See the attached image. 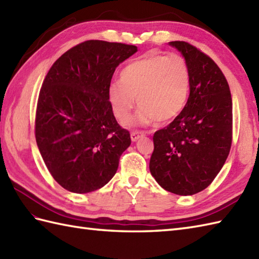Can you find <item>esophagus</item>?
I'll list each match as a JSON object with an SVG mask.
<instances>
[{
	"label": "esophagus",
	"mask_w": 259,
	"mask_h": 259,
	"mask_svg": "<svg viewBox=\"0 0 259 259\" xmlns=\"http://www.w3.org/2000/svg\"><path fill=\"white\" fill-rule=\"evenodd\" d=\"M145 134L141 133V131H133L130 135V138H131V141L133 142H136L137 140H138L139 138H141V137H144Z\"/></svg>",
	"instance_id": "obj_1"
}]
</instances>
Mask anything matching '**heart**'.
<instances>
[{
	"label": "heart",
	"instance_id": "b5f03b06",
	"mask_svg": "<svg viewBox=\"0 0 259 259\" xmlns=\"http://www.w3.org/2000/svg\"><path fill=\"white\" fill-rule=\"evenodd\" d=\"M120 83L108 89V100L120 122L129 118L136 99L140 107L129 125H148L158 120L168 122L183 111L190 91V72L178 56L149 53L121 71Z\"/></svg>",
	"mask_w": 259,
	"mask_h": 259
}]
</instances>
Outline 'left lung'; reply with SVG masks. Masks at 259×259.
<instances>
[{"label": "left lung", "mask_w": 259, "mask_h": 259, "mask_svg": "<svg viewBox=\"0 0 259 259\" xmlns=\"http://www.w3.org/2000/svg\"><path fill=\"white\" fill-rule=\"evenodd\" d=\"M189 67L186 107L153 135L149 169L164 190L191 196L212 183L229 155L233 102L227 80L212 60L184 41L169 42Z\"/></svg>", "instance_id": "1"}]
</instances>
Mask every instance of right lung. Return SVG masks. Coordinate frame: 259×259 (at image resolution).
<instances>
[{"label": "right lung", "mask_w": 259, "mask_h": 259, "mask_svg": "<svg viewBox=\"0 0 259 259\" xmlns=\"http://www.w3.org/2000/svg\"><path fill=\"white\" fill-rule=\"evenodd\" d=\"M137 51L136 46L90 40L70 49L49 70L38 95L35 139L64 189L95 191L117 172L131 139L114 118L108 89L118 65Z\"/></svg>", "instance_id": "add662e5"}]
</instances>
